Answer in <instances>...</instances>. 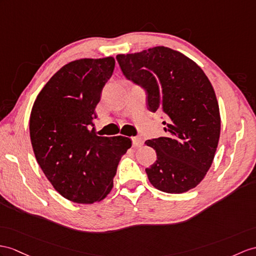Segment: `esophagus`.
I'll use <instances>...</instances> for the list:
<instances>
[{
    "mask_svg": "<svg viewBox=\"0 0 256 256\" xmlns=\"http://www.w3.org/2000/svg\"><path fill=\"white\" fill-rule=\"evenodd\" d=\"M143 144V140L141 136H132V146H141Z\"/></svg>",
    "mask_w": 256,
    "mask_h": 256,
    "instance_id": "obj_1",
    "label": "esophagus"
}]
</instances>
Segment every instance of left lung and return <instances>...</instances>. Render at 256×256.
<instances>
[{
  "label": "left lung",
  "mask_w": 256,
  "mask_h": 256,
  "mask_svg": "<svg viewBox=\"0 0 256 256\" xmlns=\"http://www.w3.org/2000/svg\"><path fill=\"white\" fill-rule=\"evenodd\" d=\"M116 60L124 76L146 91L148 108L164 113L166 134L146 141L158 155L146 168L150 182L167 193L194 188L210 170L220 134V108L206 74L165 46Z\"/></svg>",
  "instance_id": "8db88e82"
}]
</instances>
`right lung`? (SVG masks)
Here are the masks:
<instances>
[{"mask_svg":"<svg viewBox=\"0 0 256 256\" xmlns=\"http://www.w3.org/2000/svg\"><path fill=\"white\" fill-rule=\"evenodd\" d=\"M113 58H84L63 66L36 96L30 139L36 162L54 189L76 203L101 201L113 188L127 136H100L90 130Z\"/></svg>","mask_w":256,"mask_h":256,"instance_id":"add662e5","label":"right lung"}]
</instances>
